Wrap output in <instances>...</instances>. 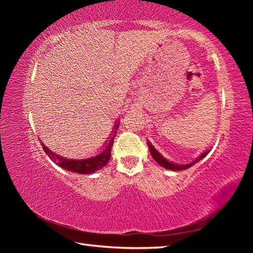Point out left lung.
I'll list each match as a JSON object with an SVG mask.
<instances>
[{
  "mask_svg": "<svg viewBox=\"0 0 253 253\" xmlns=\"http://www.w3.org/2000/svg\"><path fill=\"white\" fill-rule=\"evenodd\" d=\"M148 148H149V151H151V154H152V156H153L154 160H155L158 163V164H160L161 166H163V168H164V169H170V170H182V169H186L188 168H191V166L194 165L195 163H198L200 160H202L204 156H207L208 153H209V151L203 153L202 155L199 156L195 161L190 163V164L177 165V164H174V163H172V162H169L168 160H165V158L163 157L161 154L156 151L155 148H154V146H153L151 143H148Z\"/></svg>",
  "mask_w": 253,
  "mask_h": 253,
  "instance_id": "obj_1",
  "label": "left lung"
}]
</instances>
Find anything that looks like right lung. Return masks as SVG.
I'll use <instances>...</instances> for the list:
<instances>
[{"label":"right lung","instance_id":"1","mask_svg":"<svg viewBox=\"0 0 253 253\" xmlns=\"http://www.w3.org/2000/svg\"><path fill=\"white\" fill-rule=\"evenodd\" d=\"M118 125H116V129ZM115 135H116V131H115ZM115 135L111 137L110 142L107 145L105 151H102L99 155L87 158V160H67V158H63L57 155V154H54L53 152H51L48 147L44 146V145H42V146H43L46 155H48L55 164L59 165L60 168L79 174H91L93 172H96V170L104 168L107 163H108L111 154V147H113L114 144Z\"/></svg>","mask_w":253,"mask_h":253}]
</instances>
